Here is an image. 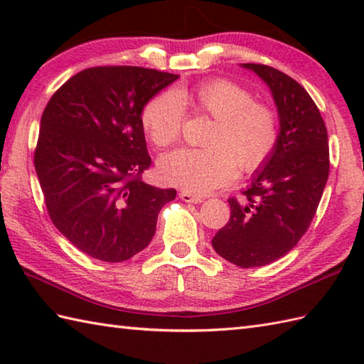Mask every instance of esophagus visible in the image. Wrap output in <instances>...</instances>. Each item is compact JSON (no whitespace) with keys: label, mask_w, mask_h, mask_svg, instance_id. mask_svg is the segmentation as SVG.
<instances>
[{"label":"esophagus","mask_w":364,"mask_h":364,"mask_svg":"<svg viewBox=\"0 0 364 364\" xmlns=\"http://www.w3.org/2000/svg\"><path fill=\"white\" fill-rule=\"evenodd\" d=\"M180 198L183 200V202H186V203H202L203 200H205L203 197L191 194V192H188V191H183V192H180Z\"/></svg>","instance_id":"obj_1"}]
</instances>
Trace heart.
Segmentation results:
<instances>
[{"label": "heart", "mask_w": 364, "mask_h": 364, "mask_svg": "<svg viewBox=\"0 0 364 364\" xmlns=\"http://www.w3.org/2000/svg\"><path fill=\"white\" fill-rule=\"evenodd\" d=\"M184 103L213 117L203 149H180L158 162L162 180L196 194H206L235 176L236 166L253 172L272 156L278 142V120L269 106L255 102L239 84L215 78L186 90L162 92L144 107L145 134L159 146L172 145L181 134Z\"/></svg>", "instance_id": "b5f03b06"}]
</instances>
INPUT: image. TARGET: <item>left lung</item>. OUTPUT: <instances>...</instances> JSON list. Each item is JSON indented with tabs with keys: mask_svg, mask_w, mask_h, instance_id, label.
<instances>
[{
	"mask_svg": "<svg viewBox=\"0 0 364 364\" xmlns=\"http://www.w3.org/2000/svg\"><path fill=\"white\" fill-rule=\"evenodd\" d=\"M267 84L280 131L275 150L252 176L244 198H230V220L213 249L239 267L284 257L306 233L328 178V136L318 106L291 76L262 64H242Z\"/></svg>",
	"mask_w": 364,
	"mask_h": 364,
	"instance_id": "obj_1",
	"label": "left lung"
}]
</instances>
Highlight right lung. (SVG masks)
<instances>
[{"label": "right lung", "mask_w": 364, "mask_h": 364, "mask_svg": "<svg viewBox=\"0 0 364 364\" xmlns=\"http://www.w3.org/2000/svg\"><path fill=\"white\" fill-rule=\"evenodd\" d=\"M178 75L92 67L54 94L41 120L34 166L50 218L76 249L120 262L144 250L175 189L141 180L151 164L141 115Z\"/></svg>", "instance_id": "add662e5"}]
</instances>
